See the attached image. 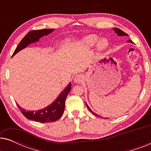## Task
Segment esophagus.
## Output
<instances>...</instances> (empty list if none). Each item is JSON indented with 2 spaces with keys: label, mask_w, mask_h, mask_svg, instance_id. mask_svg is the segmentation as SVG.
<instances>
[{
  "label": "esophagus",
  "mask_w": 151,
  "mask_h": 151,
  "mask_svg": "<svg viewBox=\"0 0 151 151\" xmlns=\"http://www.w3.org/2000/svg\"><path fill=\"white\" fill-rule=\"evenodd\" d=\"M84 77L82 75H80V74H78V75H76L73 78V81L75 83H80V82L83 81Z\"/></svg>",
  "instance_id": "esophagus-1"
}]
</instances>
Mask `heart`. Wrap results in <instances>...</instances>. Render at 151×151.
Segmentation results:
<instances>
[{
	"instance_id": "1",
	"label": "heart",
	"mask_w": 151,
	"mask_h": 151,
	"mask_svg": "<svg viewBox=\"0 0 151 151\" xmlns=\"http://www.w3.org/2000/svg\"><path fill=\"white\" fill-rule=\"evenodd\" d=\"M97 40H98V37L94 36V35H90V36H86L83 40L82 41V43L84 46L87 47H91L93 46L95 43L96 42ZM109 43L106 39L102 38L100 40H99L98 42H96V49L98 51H104V49H106L108 47Z\"/></svg>"
}]
</instances>
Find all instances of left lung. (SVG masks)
Returning <instances> with one entry per match:
<instances>
[{
	"instance_id": "1",
	"label": "left lung",
	"mask_w": 151,
	"mask_h": 151,
	"mask_svg": "<svg viewBox=\"0 0 151 151\" xmlns=\"http://www.w3.org/2000/svg\"><path fill=\"white\" fill-rule=\"evenodd\" d=\"M113 30L115 31V32L116 33V34H117V36H128V35L126 34V33H124L123 32V31H122L121 29H118V28H113ZM128 42H131V43H133V41H132L131 40H128L127 41ZM86 106H87V108L88 109V110H89L93 114H94L95 115H97V116H99L98 115H97L96 113H93V111H91V109L89 107H88V106L87 105V104H86Z\"/></svg>"
}]
</instances>
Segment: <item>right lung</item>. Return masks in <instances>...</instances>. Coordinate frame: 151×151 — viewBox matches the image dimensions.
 Here are the masks:
<instances>
[{
	"label": "right lung",
	"mask_w": 151,
	"mask_h": 151,
	"mask_svg": "<svg viewBox=\"0 0 151 151\" xmlns=\"http://www.w3.org/2000/svg\"><path fill=\"white\" fill-rule=\"evenodd\" d=\"M54 29H45L40 30L31 31L22 39L19 45L16 47L12 55L14 56L22 49L26 48L28 45L32 43L38 42L40 38L44 36H47L53 32ZM71 89V84L69 83L62 91L58 97L49 106L44 109L38 111H26L17 104V106L21 111V113L26 118L31 120L38 122L40 123L53 122L58 119L64 113L65 106V100L68 93Z\"/></svg>",
	"instance_id": "1"
}]
</instances>
